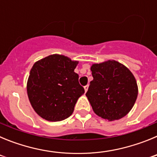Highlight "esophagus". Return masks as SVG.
Returning a JSON list of instances; mask_svg holds the SVG:
<instances>
[{
	"instance_id": "obj_1",
	"label": "esophagus",
	"mask_w": 157,
	"mask_h": 157,
	"mask_svg": "<svg viewBox=\"0 0 157 157\" xmlns=\"http://www.w3.org/2000/svg\"><path fill=\"white\" fill-rule=\"evenodd\" d=\"M88 88H89V85H86L84 86V89H85L86 92H87V90H88Z\"/></svg>"
}]
</instances>
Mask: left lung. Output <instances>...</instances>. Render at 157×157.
I'll use <instances>...</instances> for the list:
<instances>
[{
  "label": "left lung",
  "instance_id": "8db88e82",
  "mask_svg": "<svg viewBox=\"0 0 157 157\" xmlns=\"http://www.w3.org/2000/svg\"><path fill=\"white\" fill-rule=\"evenodd\" d=\"M94 80L86 96L100 117L120 120L131 110L138 97L135 78L127 67L116 60L91 67Z\"/></svg>",
  "mask_w": 157,
  "mask_h": 157
}]
</instances>
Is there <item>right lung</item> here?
<instances>
[{
    "label": "right lung",
    "instance_id": "obj_1",
    "mask_svg": "<svg viewBox=\"0 0 157 157\" xmlns=\"http://www.w3.org/2000/svg\"><path fill=\"white\" fill-rule=\"evenodd\" d=\"M78 64L67 56L53 54L36 62L27 81L33 109L48 121H61L73 113L85 90L74 71Z\"/></svg>",
    "mask_w": 157,
    "mask_h": 157
}]
</instances>
